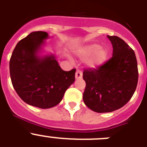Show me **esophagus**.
Here are the masks:
<instances>
[{"mask_svg":"<svg viewBox=\"0 0 147 147\" xmlns=\"http://www.w3.org/2000/svg\"><path fill=\"white\" fill-rule=\"evenodd\" d=\"M76 80H79V79H82V71H80V70H77L76 72Z\"/></svg>","mask_w":147,"mask_h":147,"instance_id":"esophagus-1","label":"esophagus"}]
</instances>
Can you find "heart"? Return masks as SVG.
I'll list each match as a JSON object with an SVG mask.
<instances>
[{
    "mask_svg": "<svg viewBox=\"0 0 147 147\" xmlns=\"http://www.w3.org/2000/svg\"><path fill=\"white\" fill-rule=\"evenodd\" d=\"M80 54L82 57H88L92 55L88 61V65L91 67H96L103 64L106 60L107 51L105 48L99 47L97 44H92L81 49Z\"/></svg>",
    "mask_w": 147,
    "mask_h": 147,
    "instance_id": "heart-1",
    "label": "heart"
}]
</instances>
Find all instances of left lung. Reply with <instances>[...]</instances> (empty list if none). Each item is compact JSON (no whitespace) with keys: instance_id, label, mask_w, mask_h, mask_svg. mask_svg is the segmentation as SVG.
I'll list each match as a JSON object with an SVG mask.
<instances>
[{"instance_id":"obj_1","label":"left lung","mask_w":147,"mask_h":147,"mask_svg":"<svg viewBox=\"0 0 147 147\" xmlns=\"http://www.w3.org/2000/svg\"><path fill=\"white\" fill-rule=\"evenodd\" d=\"M113 48V57L96 68L84 70L86 82L83 100L96 113L119 110L134 94L138 80L134 51L117 36H107Z\"/></svg>"}]
</instances>
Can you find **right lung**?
I'll return each instance as SVG.
<instances>
[{
    "label": "right lung",
    "mask_w": 147,
    "mask_h": 147,
    "mask_svg": "<svg viewBox=\"0 0 147 147\" xmlns=\"http://www.w3.org/2000/svg\"><path fill=\"white\" fill-rule=\"evenodd\" d=\"M47 32H34L18 42L9 61L10 76L15 91L23 102L39 108L53 107L75 81L76 69L65 71L54 56L43 59L37 53Z\"/></svg>",
    "instance_id": "obj_1"
}]
</instances>
